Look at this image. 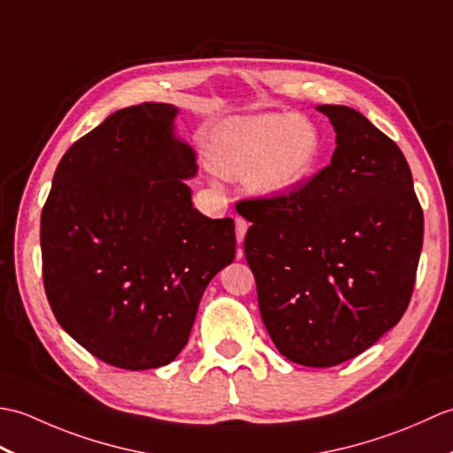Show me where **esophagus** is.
Segmentation results:
<instances>
[{
    "label": "esophagus",
    "instance_id": "1",
    "mask_svg": "<svg viewBox=\"0 0 453 453\" xmlns=\"http://www.w3.org/2000/svg\"><path fill=\"white\" fill-rule=\"evenodd\" d=\"M247 229H249V221L237 216V218H235V235H237V243H239V245L243 243ZM239 257H242V251H239Z\"/></svg>",
    "mask_w": 453,
    "mask_h": 453
}]
</instances>
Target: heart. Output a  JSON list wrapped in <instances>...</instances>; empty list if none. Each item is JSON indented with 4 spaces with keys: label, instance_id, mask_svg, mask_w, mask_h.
<instances>
[{
    "label": "heart",
    "instance_id": "heart-1",
    "mask_svg": "<svg viewBox=\"0 0 453 453\" xmlns=\"http://www.w3.org/2000/svg\"><path fill=\"white\" fill-rule=\"evenodd\" d=\"M319 156V132L303 117L261 114L219 132L210 165L227 180H243L255 196L292 192L310 175Z\"/></svg>",
    "mask_w": 453,
    "mask_h": 453
}]
</instances>
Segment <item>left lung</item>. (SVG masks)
Masks as SVG:
<instances>
[{"label":"left lung","instance_id":"1","mask_svg":"<svg viewBox=\"0 0 453 453\" xmlns=\"http://www.w3.org/2000/svg\"><path fill=\"white\" fill-rule=\"evenodd\" d=\"M331 165L274 198L245 200V258L278 352L310 368L354 358L395 326L412 296L425 218L409 163L362 112L319 104Z\"/></svg>","mask_w":453,"mask_h":453}]
</instances>
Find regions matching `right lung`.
<instances>
[{
    "label": "right lung",
    "mask_w": 453,
    "mask_h": 453,
    "mask_svg": "<svg viewBox=\"0 0 453 453\" xmlns=\"http://www.w3.org/2000/svg\"><path fill=\"white\" fill-rule=\"evenodd\" d=\"M177 112L142 103L104 119L64 153L41 216L56 321L122 370L175 360L208 282L235 258L234 219L192 206L196 153L175 136Z\"/></svg>",
    "instance_id": "add662e5"
}]
</instances>
